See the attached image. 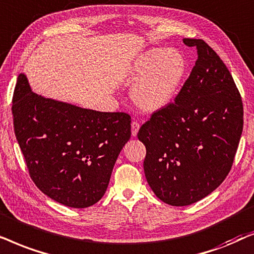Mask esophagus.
<instances>
[{
  "label": "esophagus",
  "instance_id": "1",
  "mask_svg": "<svg viewBox=\"0 0 254 254\" xmlns=\"http://www.w3.org/2000/svg\"><path fill=\"white\" fill-rule=\"evenodd\" d=\"M139 127H140V125H139V123H138V122L133 121L132 123H131V133H132L133 137L137 136L138 130H139Z\"/></svg>",
  "mask_w": 254,
  "mask_h": 254
}]
</instances>
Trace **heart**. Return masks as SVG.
Listing matches in <instances>:
<instances>
[{"mask_svg": "<svg viewBox=\"0 0 254 254\" xmlns=\"http://www.w3.org/2000/svg\"><path fill=\"white\" fill-rule=\"evenodd\" d=\"M186 60L177 50L151 49L140 54L131 66L134 79H140L132 97L146 111L162 109L172 102L186 74Z\"/></svg>", "mask_w": 254, "mask_h": 254, "instance_id": "obj_1", "label": "heart"}]
</instances>
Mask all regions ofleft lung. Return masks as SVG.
I'll return each mask as SVG.
<instances>
[{
	"label": "left lung",
	"instance_id": "obj_1",
	"mask_svg": "<svg viewBox=\"0 0 254 254\" xmlns=\"http://www.w3.org/2000/svg\"><path fill=\"white\" fill-rule=\"evenodd\" d=\"M184 43L197 50L190 75L173 102L138 131L148 185L175 207L202 200L224 181L244 123L241 93L218 54L202 39Z\"/></svg>",
	"mask_w": 254,
	"mask_h": 254
}]
</instances>
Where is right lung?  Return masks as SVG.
I'll use <instances>...</instances> for the list:
<instances>
[{
  "instance_id": "add662e5",
  "label": "right lung",
  "mask_w": 254,
  "mask_h": 254,
  "mask_svg": "<svg viewBox=\"0 0 254 254\" xmlns=\"http://www.w3.org/2000/svg\"><path fill=\"white\" fill-rule=\"evenodd\" d=\"M13 130L35 185L52 200L87 208L106 192L131 117L45 99L19 74L12 96Z\"/></svg>"
}]
</instances>
